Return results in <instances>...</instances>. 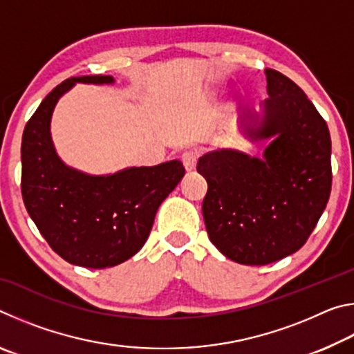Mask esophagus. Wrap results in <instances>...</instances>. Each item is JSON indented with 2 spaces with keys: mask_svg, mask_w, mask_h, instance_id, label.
<instances>
[{
  "mask_svg": "<svg viewBox=\"0 0 354 354\" xmlns=\"http://www.w3.org/2000/svg\"><path fill=\"white\" fill-rule=\"evenodd\" d=\"M181 159H183V164L185 167V170L194 171L195 167H196V159H198V154H196V151H192V149H190V151L183 153Z\"/></svg>",
  "mask_w": 354,
  "mask_h": 354,
  "instance_id": "esophagus-1",
  "label": "esophagus"
}]
</instances>
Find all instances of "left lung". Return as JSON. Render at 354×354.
<instances>
[{
	"mask_svg": "<svg viewBox=\"0 0 354 354\" xmlns=\"http://www.w3.org/2000/svg\"><path fill=\"white\" fill-rule=\"evenodd\" d=\"M262 115L247 111L241 129L267 140L262 158L231 148L201 156L203 217L211 242L227 259L267 266L306 243L331 194L328 124L289 77L267 68Z\"/></svg>",
	"mask_w": 354,
	"mask_h": 354,
	"instance_id": "1",
	"label": "left lung"
}]
</instances>
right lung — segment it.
I'll return each instance as SVG.
<instances>
[{
	"instance_id": "add662e5",
	"label": "right lung",
	"mask_w": 354,
	"mask_h": 354,
	"mask_svg": "<svg viewBox=\"0 0 354 354\" xmlns=\"http://www.w3.org/2000/svg\"><path fill=\"white\" fill-rule=\"evenodd\" d=\"M76 82L112 84L109 75L59 84L29 118L21 139V195L40 234L73 266L106 268L133 257L147 242L156 212L184 176L181 160L88 175L59 158L51 115Z\"/></svg>"
}]
</instances>
